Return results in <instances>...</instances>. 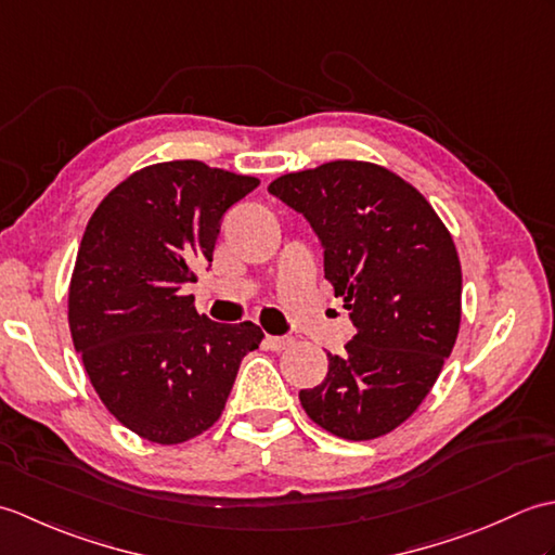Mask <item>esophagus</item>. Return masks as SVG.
<instances>
[{
    "instance_id": "esophagus-1",
    "label": "esophagus",
    "mask_w": 555,
    "mask_h": 555,
    "mask_svg": "<svg viewBox=\"0 0 555 555\" xmlns=\"http://www.w3.org/2000/svg\"><path fill=\"white\" fill-rule=\"evenodd\" d=\"M293 344H296V340H293L291 336H267V338H264V346H267L269 350H274V352L288 350Z\"/></svg>"
}]
</instances>
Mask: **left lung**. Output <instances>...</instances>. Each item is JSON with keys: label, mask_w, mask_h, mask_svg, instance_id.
<instances>
[{"label": "left lung", "mask_w": 555, "mask_h": 555, "mask_svg": "<svg viewBox=\"0 0 555 555\" xmlns=\"http://www.w3.org/2000/svg\"><path fill=\"white\" fill-rule=\"evenodd\" d=\"M269 193L320 235L324 276L356 326L300 403L340 439H379L422 405L455 346L463 271L451 233L415 185L372 162L284 173Z\"/></svg>", "instance_id": "left-lung-1"}]
</instances>
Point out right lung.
<instances>
[{"label": "right lung", "mask_w": 555, "mask_h": 555, "mask_svg": "<svg viewBox=\"0 0 555 555\" xmlns=\"http://www.w3.org/2000/svg\"><path fill=\"white\" fill-rule=\"evenodd\" d=\"M259 185L197 159L150 164L102 199L68 286V328L90 384L126 429L162 446L215 424L241 360L264 338L183 296L211 262L221 219Z\"/></svg>", "instance_id": "1"}]
</instances>
